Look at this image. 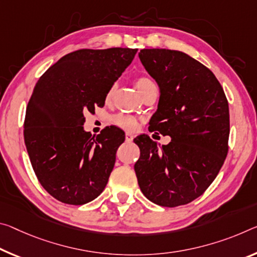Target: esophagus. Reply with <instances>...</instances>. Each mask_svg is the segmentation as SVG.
Masks as SVG:
<instances>
[{"label": "esophagus", "mask_w": 257, "mask_h": 257, "mask_svg": "<svg viewBox=\"0 0 257 257\" xmlns=\"http://www.w3.org/2000/svg\"><path fill=\"white\" fill-rule=\"evenodd\" d=\"M134 140V135L132 133H125V141L127 142H133Z\"/></svg>", "instance_id": "34e87169"}]
</instances>
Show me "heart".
I'll return each mask as SVG.
<instances>
[{
  "instance_id": "1",
  "label": "heart",
  "mask_w": 257,
  "mask_h": 257,
  "mask_svg": "<svg viewBox=\"0 0 257 257\" xmlns=\"http://www.w3.org/2000/svg\"><path fill=\"white\" fill-rule=\"evenodd\" d=\"M135 84H136V88L138 89V91H140V93L142 95L146 89L151 87V85H153L154 83L149 79V77L140 76L136 79ZM114 90H115V84H112L106 92V100H109L112 98ZM113 123L117 125V127L127 129V130L136 129L138 125V122L135 117L127 115V114H122V113L116 114V115L113 117Z\"/></svg>"
}]
</instances>
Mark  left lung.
I'll return each mask as SVG.
<instances>
[{
    "instance_id": "left-lung-1",
    "label": "left lung",
    "mask_w": 257,
    "mask_h": 257,
    "mask_svg": "<svg viewBox=\"0 0 257 257\" xmlns=\"http://www.w3.org/2000/svg\"><path fill=\"white\" fill-rule=\"evenodd\" d=\"M140 59L160 88L150 132L170 136L159 149L141 135L135 173L142 192L162 207L186 205L216 178L229 151V104L221 83L205 65L168 49H143Z\"/></svg>"
}]
</instances>
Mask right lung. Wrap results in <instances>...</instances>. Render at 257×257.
<instances>
[{
  "label": "right lung",
  "instance_id": "obj_1",
  "mask_svg": "<svg viewBox=\"0 0 257 257\" xmlns=\"http://www.w3.org/2000/svg\"><path fill=\"white\" fill-rule=\"evenodd\" d=\"M137 49H81L65 55L36 82L26 108L24 140L40 184L58 201L84 205L103 192L124 133L92 137L84 114L103 107L106 92Z\"/></svg>",
  "mask_w": 257,
  "mask_h": 257
}]
</instances>
